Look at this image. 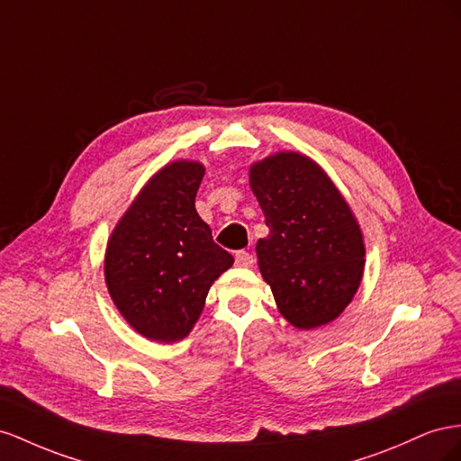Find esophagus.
I'll return each mask as SVG.
<instances>
[{
  "label": "esophagus",
  "instance_id": "obj_1",
  "mask_svg": "<svg viewBox=\"0 0 461 461\" xmlns=\"http://www.w3.org/2000/svg\"><path fill=\"white\" fill-rule=\"evenodd\" d=\"M253 262H255L253 255H249V253H245V251H240L238 255H235V265L241 267V268L253 267Z\"/></svg>",
  "mask_w": 461,
  "mask_h": 461
}]
</instances>
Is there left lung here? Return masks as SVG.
<instances>
[{
	"label": "left lung",
	"mask_w": 461,
	"mask_h": 461,
	"mask_svg": "<svg viewBox=\"0 0 461 461\" xmlns=\"http://www.w3.org/2000/svg\"><path fill=\"white\" fill-rule=\"evenodd\" d=\"M268 235L257 241L262 278L299 330L336 321L357 294L365 240L344 194L312 158L282 150L249 167Z\"/></svg>",
	"instance_id": "obj_1"
}]
</instances>
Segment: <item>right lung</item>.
Masks as SVG:
<instances>
[{
    "label": "right lung",
    "mask_w": 461,
    "mask_h": 461,
    "mask_svg": "<svg viewBox=\"0 0 461 461\" xmlns=\"http://www.w3.org/2000/svg\"><path fill=\"white\" fill-rule=\"evenodd\" d=\"M199 160H174L147 181L115 223L104 255L113 305L142 338L174 344L193 330L208 289L233 257L194 208Z\"/></svg>",
    "instance_id": "1"
}]
</instances>
